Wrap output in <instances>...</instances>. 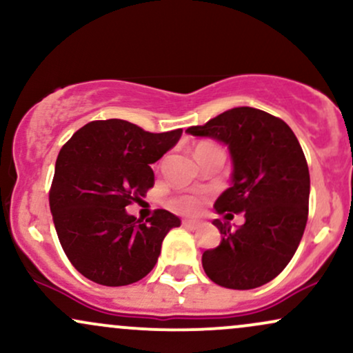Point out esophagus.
I'll use <instances>...</instances> for the list:
<instances>
[{"label": "esophagus", "mask_w": 353, "mask_h": 353, "mask_svg": "<svg viewBox=\"0 0 353 353\" xmlns=\"http://www.w3.org/2000/svg\"><path fill=\"white\" fill-rule=\"evenodd\" d=\"M202 224H204V222H202V221H184V222H182V225H184V228L189 229V230L199 229Z\"/></svg>", "instance_id": "34e87169"}]
</instances>
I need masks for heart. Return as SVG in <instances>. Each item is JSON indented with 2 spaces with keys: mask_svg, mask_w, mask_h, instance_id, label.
Here are the masks:
<instances>
[{
  "mask_svg": "<svg viewBox=\"0 0 353 353\" xmlns=\"http://www.w3.org/2000/svg\"><path fill=\"white\" fill-rule=\"evenodd\" d=\"M208 149H217L216 145L212 144H199L197 145V151H208ZM201 201L197 199L196 196H179L172 201V208L179 212H196L199 209Z\"/></svg>",
  "mask_w": 353,
  "mask_h": 353,
  "instance_id": "1",
  "label": "heart"
}]
</instances>
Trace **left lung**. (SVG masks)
<instances>
[{
	"mask_svg": "<svg viewBox=\"0 0 353 353\" xmlns=\"http://www.w3.org/2000/svg\"><path fill=\"white\" fill-rule=\"evenodd\" d=\"M228 145L230 188L217 197V214L244 212L234 228L214 219L221 244L202 254V267L225 289L249 290L277 277L294 257L309 216L310 176L297 137L282 119L255 108H234L204 125L185 129Z\"/></svg>",
	"mask_w": 353,
	"mask_h": 353,
	"instance_id": "obj_1",
	"label": "left lung"
}]
</instances>
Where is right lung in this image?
<instances>
[{
	"instance_id": "obj_1",
	"label": "right lung",
	"mask_w": 353,
	"mask_h": 353,
	"mask_svg": "<svg viewBox=\"0 0 353 353\" xmlns=\"http://www.w3.org/2000/svg\"><path fill=\"white\" fill-rule=\"evenodd\" d=\"M181 134L182 129L154 134L106 119L83 125L63 145L50 190L52 222L64 254L89 281L129 285L154 269L165 234L181 219L157 209L145 225L125 208L152 188L151 164Z\"/></svg>"
}]
</instances>
